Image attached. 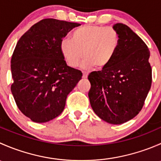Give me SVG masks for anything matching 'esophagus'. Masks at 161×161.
<instances>
[{
  "mask_svg": "<svg viewBox=\"0 0 161 161\" xmlns=\"http://www.w3.org/2000/svg\"><path fill=\"white\" fill-rule=\"evenodd\" d=\"M87 77H88V73L83 71V72H82V78H83V79H86Z\"/></svg>",
  "mask_w": 161,
  "mask_h": 161,
  "instance_id": "obj_1",
  "label": "esophagus"
}]
</instances>
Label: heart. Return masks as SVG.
<instances>
[{
	"mask_svg": "<svg viewBox=\"0 0 161 161\" xmlns=\"http://www.w3.org/2000/svg\"><path fill=\"white\" fill-rule=\"evenodd\" d=\"M119 43V35L112 27L86 25L73 31L71 40L65 38L61 42L60 51L71 68L79 65L84 54L82 69H92L95 65L103 69L112 61Z\"/></svg>",
	"mask_w": 161,
	"mask_h": 161,
	"instance_id": "obj_1",
	"label": "heart"
}]
</instances>
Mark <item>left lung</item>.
Returning <instances> with one entry per match:
<instances>
[{
  "instance_id": "left-lung-1",
  "label": "left lung",
  "mask_w": 161,
  "mask_h": 161,
  "mask_svg": "<svg viewBox=\"0 0 161 161\" xmlns=\"http://www.w3.org/2000/svg\"><path fill=\"white\" fill-rule=\"evenodd\" d=\"M113 28L119 35V47L107 67L89 75L88 95L99 118L120 125L135 118L143 107L152 83V69L143 40L125 24L116 23Z\"/></svg>"
}]
</instances>
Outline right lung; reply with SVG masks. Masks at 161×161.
Returning a JSON list of instances; mask_svg holds the SVG:
<instances>
[{
  "label": "right lung",
  "mask_w": 161,
  "mask_h": 161,
  "mask_svg": "<svg viewBox=\"0 0 161 161\" xmlns=\"http://www.w3.org/2000/svg\"><path fill=\"white\" fill-rule=\"evenodd\" d=\"M80 24L43 19L21 36L11 60V90L21 112L37 123L47 122L64 111L66 98L82 79L67 65L60 43Z\"/></svg>",
  "instance_id": "1"
}]
</instances>
